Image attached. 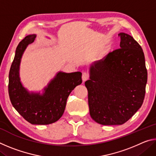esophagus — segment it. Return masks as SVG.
<instances>
[{"label":"esophagus","mask_w":156,"mask_h":156,"mask_svg":"<svg viewBox=\"0 0 156 156\" xmlns=\"http://www.w3.org/2000/svg\"><path fill=\"white\" fill-rule=\"evenodd\" d=\"M89 78V76L87 73L86 72H83V76H82V79H83V81L84 82L86 80H87Z\"/></svg>","instance_id":"obj_1"}]
</instances>
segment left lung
<instances>
[{
    "label": "left lung",
    "mask_w": 156,
    "mask_h": 156,
    "mask_svg": "<svg viewBox=\"0 0 156 156\" xmlns=\"http://www.w3.org/2000/svg\"><path fill=\"white\" fill-rule=\"evenodd\" d=\"M120 36V48L107 54L89 67V113L102 125H122L141 107L145 95L147 71L144 52L133 37Z\"/></svg>",
    "instance_id": "8db88e82"
}]
</instances>
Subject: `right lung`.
<instances>
[{"label":"right lung","instance_id":"obj_1","mask_svg":"<svg viewBox=\"0 0 156 156\" xmlns=\"http://www.w3.org/2000/svg\"><path fill=\"white\" fill-rule=\"evenodd\" d=\"M36 34L21 41L16 50L9 73V96L15 109L32 125H49L58 120L65 112L68 96L82 83V73L58 72L40 92H30L20 82V65L23 53L32 43Z\"/></svg>","mask_w":156,"mask_h":156}]
</instances>
